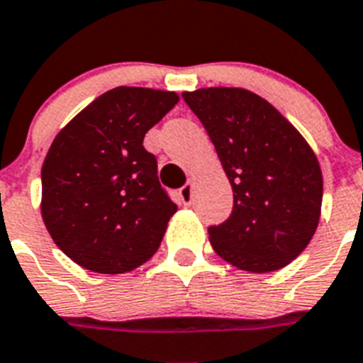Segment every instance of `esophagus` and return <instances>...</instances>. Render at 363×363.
Returning a JSON list of instances; mask_svg holds the SVG:
<instances>
[{"label":"esophagus","instance_id":"obj_1","mask_svg":"<svg viewBox=\"0 0 363 363\" xmlns=\"http://www.w3.org/2000/svg\"><path fill=\"white\" fill-rule=\"evenodd\" d=\"M179 196H181V199L184 205H191V201H194V184H191V181H188L186 184L181 188Z\"/></svg>","mask_w":363,"mask_h":363}]
</instances>
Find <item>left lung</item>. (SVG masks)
Returning <instances> with one entry per match:
<instances>
[{
    "mask_svg": "<svg viewBox=\"0 0 363 363\" xmlns=\"http://www.w3.org/2000/svg\"><path fill=\"white\" fill-rule=\"evenodd\" d=\"M182 97L205 125L234 194L230 218L208 228L212 247L242 271L282 269L306 249L321 218L313 149L251 90L210 86Z\"/></svg>",
    "mask_w": 363,
    "mask_h": 363,
    "instance_id": "obj_1",
    "label": "left lung"
}]
</instances>
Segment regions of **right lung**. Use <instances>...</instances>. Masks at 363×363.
<instances>
[{
    "label": "right lung",
    "mask_w": 363,
    "mask_h": 363,
    "mask_svg": "<svg viewBox=\"0 0 363 363\" xmlns=\"http://www.w3.org/2000/svg\"><path fill=\"white\" fill-rule=\"evenodd\" d=\"M177 103L167 90L112 88L55 136L42 164V219L84 269L129 273L157 252L177 205L144 136Z\"/></svg>",
    "instance_id": "obj_1"
}]
</instances>
